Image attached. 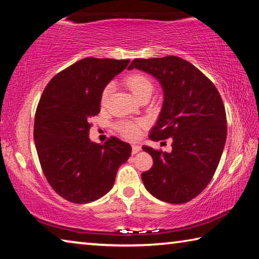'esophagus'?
Here are the masks:
<instances>
[{
    "label": "esophagus",
    "mask_w": 259,
    "mask_h": 259,
    "mask_svg": "<svg viewBox=\"0 0 259 259\" xmlns=\"http://www.w3.org/2000/svg\"><path fill=\"white\" fill-rule=\"evenodd\" d=\"M142 150V147L139 146V145H133V154H136V153H138L139 151Z\"/></svg>",
    "instance_id": "34e87169"
}]
</instances>
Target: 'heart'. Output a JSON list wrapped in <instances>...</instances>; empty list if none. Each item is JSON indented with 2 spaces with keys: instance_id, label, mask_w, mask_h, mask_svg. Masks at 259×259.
<instances>
[{
  "instance_id": "b5f03b06",
  "label": "heart",
  "mask_w": 259,
  "mask_h": 259,
  "mask_svg": "<svg viewBox=\"0 0 259 259\" xmlns=\"http://www.w3.org/2000/svg\"><path fill=\"white\" fill-rule=\"evenodd\" d=\"M124 83L128 86V89L137 99H141L144 96H151L152 91H153V81L147 76L146 73L143 72H130L124 77ZM113 91V85L107 84L105 85V88L102 89L100 94V105L102 107L107 106L110 94ZM145 122L139 120V121H121L118 122L115 128L118 131V134L126 139L130 141H135L139 137L142 129L144 128Z\"/></svg>"
}]
</instances>
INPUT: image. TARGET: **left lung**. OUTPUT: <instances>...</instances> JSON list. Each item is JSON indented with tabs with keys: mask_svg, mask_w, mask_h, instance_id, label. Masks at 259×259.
Segmentation results:
<instances>
[{
	"mask_svg": "<svg viewBox=\"0 0 259 259\" xmlns=\"http://www.w3.org/2000/svg\"><path fill=\"white\" fill-rule=\"evenodd\" d=\"M134 68L157 77L165 93L149 138L173 139L170 153L143 147L153 158L143 183L160 200L187 203L207 187L219 165L227 137L223 99L199 69L179 56L135 59L128 69Z\"/></svg>",
	"mask_w": 259,
	"mask_h": 259,
	"instance_id": "obj_1",
	"label": "left lung"
}]
</instances>
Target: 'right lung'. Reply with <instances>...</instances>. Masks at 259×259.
<instances>
[{
	"label": "right lung",
	"instance_id": "1",
	"mask_svg": "<svg viewBox=\"0 0 259 259\" xmlns=\"http://www.w3.org/2000/svg\"><path fill=\"white\" fill-rule=\"evenodd\" d=\"M130 60L86 57L52 78L34 116L40 166L57 195L91 203L113 188L117 169L131 154L128 143L112 136L104 145L90 141L91 117L100 112V94Z\"/></svg>",
	"mask_w": 259,
	"mask_h": 259
}]
</instances>
